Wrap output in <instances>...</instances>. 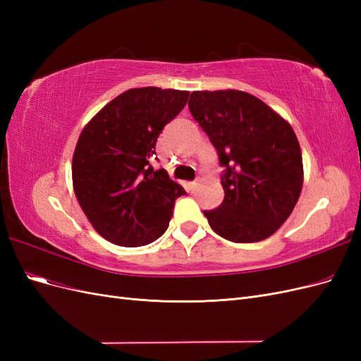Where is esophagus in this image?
<instances>
[{
	"instance_id": "34e87169",
	"label": "esophagus",
	"mask_w": 361,
	"mask_h": 361,
	"mask_svg": "<svg viewBox=\"0 0 361 361\" xmlns=\"http://www.w3.org/2000/svg\"><path fill=\"white\" fill-rule=\"evenodd\" d=\"M188 187H190V190H191V191H194L195 188H197V187H199V180H195V182H190V185H188Z\"/></svg>"
}]
</instances>
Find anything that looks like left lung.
<instances>
[{
  "label": "left lung",
  "instance_id": "left-lung-1",
  "mask_svg": "<svg viewBox=\"0 0 361 361\" xmlns=\"http://www.w3.org/2000/svg\"><path fill=\"white\" fill-rule=\"evenodd\" d=\"M188 106L226 167L224 200L204 211L212 231L233 243L274 235L292 214L304 180L301 147L288 120L233 89L192 92Z\"/></svg>",
  "mask_w": 361,
  "mask_h": 361
}]
</instances>
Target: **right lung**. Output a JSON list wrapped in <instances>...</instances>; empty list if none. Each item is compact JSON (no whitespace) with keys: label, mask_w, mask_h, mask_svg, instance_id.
Segmentation results:
<instances>
[{"label":"right lung","mask_w":361,"mask_h":361,"mask_svg":"<svg viewBox=\"0 0 361 361\" xmlns=\"http://www.w3.org/2000/svg\"><path fill=\"white\" fill-rule=\"evenodd\" d=\"M188 96L159 87L129 89L84 126L72 158L73 191L106 241L140 247L167 231L174 200L187 192L150 161L161 130L182 111Z\"/></svg>","instance_id":"1"}]
</instances>
